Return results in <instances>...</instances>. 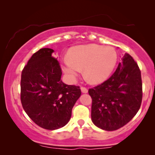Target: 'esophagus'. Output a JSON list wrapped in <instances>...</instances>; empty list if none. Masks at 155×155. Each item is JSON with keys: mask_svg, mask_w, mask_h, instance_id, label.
<instances>
[{"mask_svg": "<svg viewBox=\"0 0 155 155\" xmlns=\"http://www.w3.org/2000/svg\"><path fill=\"white\" fill-rule=\"evenodd\" d=\"M81 92H83V93H87V92H88L87 88L85 87H83V86L81 87Z\"/></svg>", "mask_w": 155, "mask_h": 155, "instance_id": "1", "label": "esophagus"}]
</instances>
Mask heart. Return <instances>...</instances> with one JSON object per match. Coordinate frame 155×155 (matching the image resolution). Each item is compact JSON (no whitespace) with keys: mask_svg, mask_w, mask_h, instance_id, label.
Here are the masks:
<instances>
[{"mask_svg":"<svg viewBox=\"0 0 155 155\" xmlns=\"http://www.w3.org/2000/svg\"><path fill=\"white\" fill-rule=\"evenodd\" d=\"M68 58L63 61V69L71 79H75L84 69V75L89 82L99 84L113 71L118 56L111 47L88 44L72 48Z\"/></svg>","mask_w":155,"mask_h":155,"instance_id":"b5f03b06","label":"heart"}]
</instances>
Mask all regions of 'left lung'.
Returning a JSON list of instances; mask_svg holds the SVG:
<instances>
[{
	"label": "left lung",
	"mask_w": 155,
	"mask_h": 155,
	"mask_svg": "<svg viewBox=\"0 0 155 155\" xmlns=\"http://www.w3.org/2000/svg\"><path fill=\"white\" fill-rule=\"evenodd\" d=\"M88 92L92 101V122L108 131L123 127L135 117L141 105L142 81L138 64L126 54L109 79Z\"/></svg>",
	"instance_id": "left-lung-1"
}]
</instances>
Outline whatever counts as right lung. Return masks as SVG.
<instances>
[{
  "label": "right lung",
  "mask_w": 155,
  "mask_h": 155,
  "mask_svg": "<svg viewBox=\"0 0 155 155\" xmlns=\"http://www.w3.org/2000/svg\"><path fill=\"white\" fill-rule=\"evenodd\" d=\"M54 51L49 48L39 49L28 60L21 75L22 107L37 125L47 130L65 126L81 95L79 86L62 81V69L53 57Z\"/></svg>",
  "instance_id": "1"
}]
</instances>
